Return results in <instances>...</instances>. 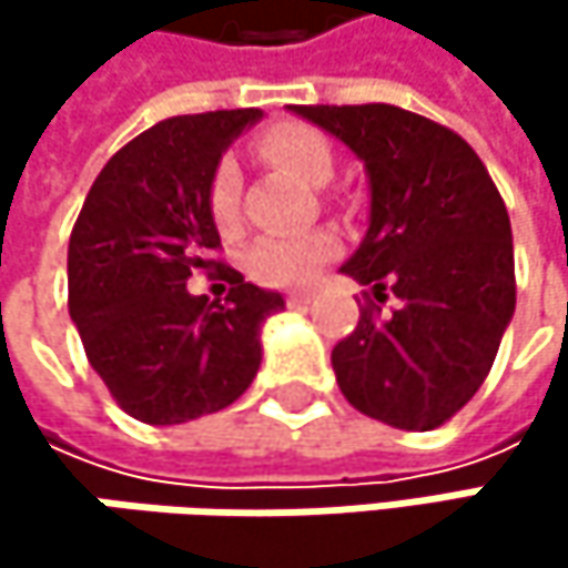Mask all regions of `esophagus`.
Returning <instances> with one entry per match:
<instances>
[{
	"mask_svg": "<svg viewBox=\"0 0 568 568\" xmlns=\"http://www.w3.org/2000/svg\"><path fill=\"white\" fill-rule=\"evenodd\" d=\"M308 302H312L308 292H292V295H285V305H288V308H308Z\"/></svg>",
	"mask_w": 568,
	"mask_h": 568,
	"instance_id": "obj_1",
	"label": "esophagus"
}]
</instances>
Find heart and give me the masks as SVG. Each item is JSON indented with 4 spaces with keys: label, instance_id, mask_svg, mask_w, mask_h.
<instances>
[{
    "label": "heart",
    "instance_id": "b5f03b06",
    "mask_svg": "<svg viewBox=\"0 0 568 568\" xmlns=\"http://www.w3.org/2000/svg\"><path fill=\"white\" fill-rule=\"evenodd\" d=\"M256 158L273 168L295 173L305 183H325L335 171V154L328 138L305 121H280L256 134ZM206 210L220 233L240 230V173L233 161H220L206 186ZM338 250V240L325 230L263 236L246 253V273L260 285H302L315 276L322 263H328Z\"/></svg>",
    "mask_w": 568,
    "mask_h": 568
}]
</instances>
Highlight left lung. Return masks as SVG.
Returning <instances> with one entry per match:
<instances>
[{"label":"left lung","mask_w":568,"mask_h":568,"mask_svg":"<svg viewBox=\"0 0 568 568\" xmlns=\"http://www.w3.org/2000/svg\"><path fill=\"white\" fill-rule=\"evenodd\" d=\"M368 168L372 223L342 266L358 325L332 348L342 395L400 430H434L487 382L516 308L507 203L477 151L395 104H298ZM398 298L384 312L387 292Z\"/></svg>","instance_id":"left-lung-1"}]
</instances>
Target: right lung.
<instances>
[{
    "instance_id": "1",
    "label": "right lung",
    "mask_w": 568,
    "mask_h": 568,
    "mask_svg": "<svg viewBox=\"0 0 568 568\" xmlns=\"http://www.w3.org/2000/svg\"><path fill=\"white\" fill-rule=\"evenodd\" d=\"M256 108L168 118L128 141L94 176L68 240V312L84 355L121 410L144 424L216 414L260 372V325L280 292L243 283L220 260L206 186ZM200 268L231 283L227 302L190 296Z\"/></svg>"
}]
</instances>
